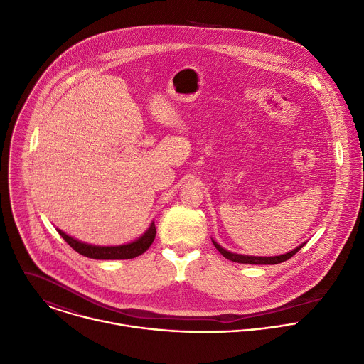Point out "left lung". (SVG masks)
Listing matches in <instances>:
<instances>
[{"label": "left lung", "instance_id": "obj_1", "mask_svg": "<svg viewBox=\"0 0 364 364\" xmlns=\"http://www.w3.org/2000/svg\"><path fill=\"white\" fill-rule=\"evenodd\" d=\"M212 242H213V245H215V248L220 251L227 259H231V261H234V262H240V264H255V265H267V264H269V265H272V264H279V262H284V261H287V259H289L291 258L293 255H296L304 245H306V242L304 244H301L300 247H297V248H294L293 251H289V252H287V254H282V255H277V257H251V255H241V254H234V252H230V251H227L225 248H223L220 244H216L213 240H212Z\"/></svg>", "mask_w": 364, "mask_h": 364}]
</instances>
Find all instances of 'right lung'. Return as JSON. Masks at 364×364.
<instances>
[{
	"instance_id": "add662e5",
	"label": "right lung",
	"mask_w": 364,
	"mask_h": 364,
	"mask_svg": "<svg viewBox=\"0 0 364 364\" xmlns=\"http://www.w3.org/2000/svg\"><path fill=\"white\" fill-rule=\"evenodd\" d=\"M58 234L63 237V240L73 248L77 251L79 254L87 257V258H95V259H130L141 255L144 251H146L156 235V227L155 223L151 224L148 231L144 232L140 238L130 244L124 245H116V247H99V245H90L86 242H82L79 240L71 238L61 230H57Z\"/></svg>"
}]
</instances>
